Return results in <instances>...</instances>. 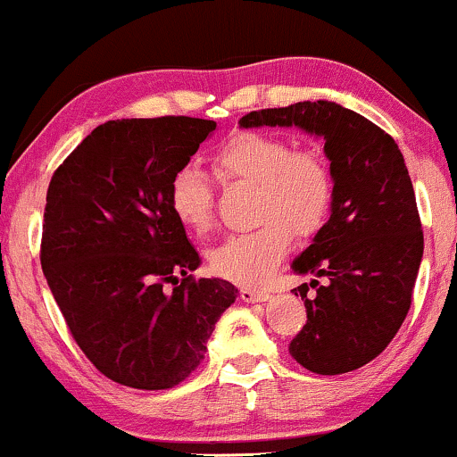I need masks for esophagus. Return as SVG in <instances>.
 Masks as SVG:
<instances>
[{
	"mask_svg": "<svg viewBox=\"0 0 457 457\" xmlns=\"http://www.w3.org/2000/svg\"><path fill=\"white\" fill-rule=\"evenodd\" d=\"M239 297L248 303H259L270 299V291H262V288H241Z\"/></svg>",
	"mask_w": 457,
	"mask_h": 457,
	"instance_id": "obj_1",
	"label": "esophagus"
}]
</instances>
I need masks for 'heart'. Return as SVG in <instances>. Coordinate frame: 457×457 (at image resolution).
Returning <instances> with one entry per match:
<instances>
[{"instance_id": "obj_1", "label": "heart", "mask_w": 457, "mask_h": 457, "mask_svg": "<svg viewBox=\"0 0 457 457\" xmlns=\"http://www.w3.org/2000/svg\"><path fill=\"white\" fill-rule=\"evenodd\" d=\"M224 179L256 186L254 220L248 233L230 235L209 252V267L224 280L261 284L284 259L293 235L312 237L334 205V173L316 147L291 149L271 132L245 130L224 141L213 154ZM169 205L181 227L203 235L212 227L213 195L205 173L195 164L175 170Z\"/></svg>"}]
</instances>
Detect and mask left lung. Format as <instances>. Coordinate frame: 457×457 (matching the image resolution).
<instances>
[{"instance_id": "8db88e82", "label": "left lung", "mask_w": 457, "mask_h": 457, "mask_svg": "<svg viewBox=\"0 0 457 457\" xmlns=\"http://www.w3.org/2000/svg\"><path fill=\"white\" fill-rule=\"evenodd\" d=\"M241 128H302L325 141L334 173L331 216L293 261L295 273L325 276L295 288L308 320L288 353L314 374L353 372L387 348L409 314L423 256V230L398 143L336 102L252 111Z\"/></svg>"}]
</instances>
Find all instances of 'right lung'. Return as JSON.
I'll list each match as a JSON object with an SVG mask.
<instances>
[{"label":"right lung","instance_id":"obj_1","mask_svg":"<svg viewBox=\"0 0 457 457\" xmlns=\"http://www.w3.org/2000/svg\"><path fill=\"white\" fill-rule=\"evenodd\" d=\"M213 130L216 121L196 117L106 121L48 184L40 248L48 288L85 357L126 387L186 380L237 299L227 280L190 276L201 256L169 205L175 170Z\"/></svg>","mask_w":457,"mask_h":457}]
</instances>
